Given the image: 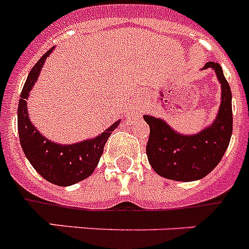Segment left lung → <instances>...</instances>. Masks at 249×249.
<instances>
[{"label": "left lung", "instance_id": "8db88e82", "mask_svg": "<svg viewBox=\"0 0 249 249\" xmlns=\"http://www.w3.org/2000/svg\"><path fill=\"white\" fill-rule=\"evenodd\" d=\"M212 69L221 87V102L215 120L195 134H183L163 119L144 115L149 125L145 152L160 177L177 181H195L209 175L221 161L233 133L231 92L217 62H207L202 70Z\"/></svg>", "mask_w": 249, "mask_h": 249}]
</instances>
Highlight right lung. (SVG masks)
I'll use <instances>...</instances> for the list:
<instances>
[{"label":"right lung","instance_id":"obj_1","mask_svg":"<svg viewBox=\"0 0 249 249\" xmlns=\"http://www.w3.org/2000/svg\"><path fill=\"white\" fill-rule=\"evenodd\" d=\"M53 48L39 58V61L30 70L24 84L18 107V130L24 155L36 171L50 183L60 187H69L92 175L104 153L107 139L118 128L120 120L115 121L94 138L84 139L82 142L71 144H60L50 141L36 128L28 115L26 100L37 82L46 58L51 54Z\"/></svg>","mask_w":249,"mask_h":249}]
</instances>
